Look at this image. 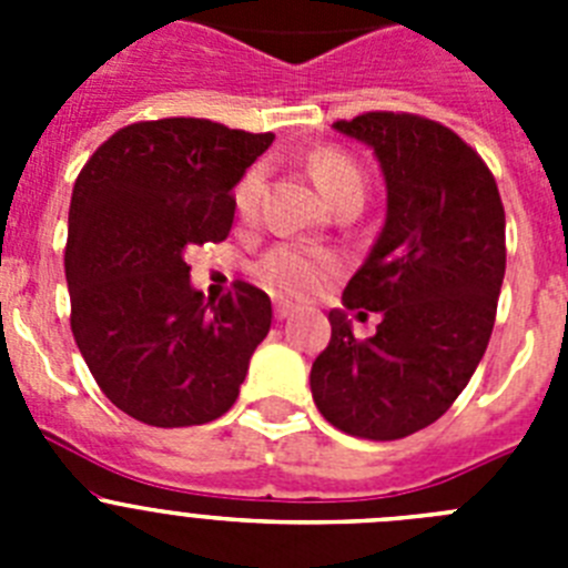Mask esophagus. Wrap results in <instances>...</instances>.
I'll use <instances>...</instances> for the list:
<instances>
[{"instance_id":"34e87169","label":"esophagus","mask_w":568,"mask_h":568,"mask_svg":"<svg viewBox=\"0 0 568 568\" xmlns=\"http://www.w3.org/2000/svg\"><path fill=\"white\" fill-rule=\"evenodd\" d=\"M290 315H293V307H290V304H284V301H275V318L284 321V318H290Z\"/></svg>"}]
</instances>
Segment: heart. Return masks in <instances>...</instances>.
<instances>
[{
	"label": "heart",
	"instance_id": "heart-1",
	"mask_svg": "<svg viewBox=\"0 0 568 568\" xmlns=\"http://www.w3.org/2000/svg\"><path fill=\"white\" fill-rule=\"evenodd\" d=\"M310 173L333 207L346 199L364 202V173H361L353 155H346L344 150H315L310 155ZM261 187H264V170L261 168H250L241 175L233 190V204L239 215L255 213ZM253 273L267 293L287 301H304L318 293L321 287H327L329 281L338 275V258L333 253H324V250L287 241V244H275L273 250L261 255L255 261Z\"/></svg>",
	"mask_w": 568,
	"mask_h": 568
}]
</instances>
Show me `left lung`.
I'll return each mask as SVG.
<instances>
[{
    "mask_svg": "<svg viewBox=\"0 0 568 568\" xmlns=\"http://www.w3.org/2000/svg\"><path fill=\"white\" fill-rule=\"evenodd\" d=\"M335 130L384 170L386 222L344 290L346 310L381 324L355 338L333 310L310 386L335 429L398 440L435 424L484 358L506 273L504 202L478 150L426 115L373 110Z\"/></svg>",
    "mask_w": 568,
    "mask_h": 568,
    "instance_id": "8db88e82",
    "label": "left lung"
}]
</instances>
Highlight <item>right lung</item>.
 I'll return each mask as SVG.
<instances>
[{
	"instance_id": "right-lung-1",
	"label": "right lung",
	"mask_w": 568,
	"mask_h": 568,
	"mask_svg": "<svg viewBox=\"0 0 568 568\" xmlns=\"http://www.w3.org/2000/svg\"><path fill=\"white\" fill-rule=\"evenodd\" d=\"M273 139L184 115L135 122L79 173L64 247L70 329L99 389L130 418L199 426L239 398L273 324L270 295L235 281L219 304L204 301L184 255L227 239L233 187Z\"/></svg>"
}]
</instances>
